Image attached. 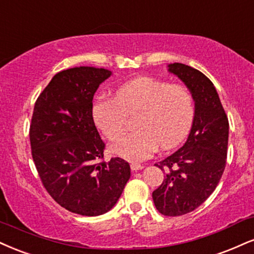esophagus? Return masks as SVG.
Returning <instances> with one entry per match:
<instances>
[{
	"mask_svg": "<svg viewBox=\"0 0 254 254\" xmlns=\"http://www.w3.org/2000/svg\"><path fill=\"white\" fill-rule=\"evenodd\" d=\"M130 168H131V170H133V172H137V170L142 169L143 166H140V164H137V163H131Z\"/></svg>",
	"mask_w": 254,
	"mask_h": 254,
	"instance_id": "esophagus-1",
	"label": "esophagus"
}]
</instances>
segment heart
I'll use <instances>...</instances> for the list:
<instances>
[{
	"label": "heart",
	"instance_id": "b5f03b06",
	"mask_svg": "<svg viewBox=\"0 0 254 254\" xmlns=\"http://www.w3.org/2000/svg\"><path fill=\"white\" fill-rule=\"evenodd\" d=\"M92 114L97 127L110 140L120 138L126 129V118L136 115V130L110 149L129 161H142L158 146L168 150L185 138L194 118V99L182 85L139 77L122 85L114 100L97 99Z\"/></svg>",
	"mask_w": 254,
	"mask_h": 254
}]
</instances>
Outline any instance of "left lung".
Returning a JSON list of instances; mask_svg holds the SVG:
<instances>
[{"label":"left lung","mask_w":254,"mask_h":254,"mask_svg":"<svg viewBox=\"0 0 254 254\" xmlns=\"http://www.w3.org/2000/svg\"><path fill=\"white\" fill-rule=\"evenodd\" d=\"M169 71L190 90L195 116L185 145L155 164L166 175L152 200L161 214L179 216L201 206L218 186L227 160L228 118L214 85L202 72L179 63L169 65Z\"/></svg>","instance_id":"left-lung-1"}]
</instances>
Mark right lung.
Segmentation results:
<instances>
[{
    "instance_id": "add662e5",
    "label": "right lung",
    "mask_w": 254,
    "mask_h": 254,
    "mask_svg": "<svg viewBox=\"0 0 254 254\" xmlns=\"http://www.w3.org/2000/svg\"><path fill=\"white\" fill-rule=\"evenodd\" d=\"M111 72L74 67L54 75L35 102L29 127L32 157L47 193L61 207L97 216L115 206L130 179L121 157L104 161L93 96Z\"/></svg>"
}]
</instances>
